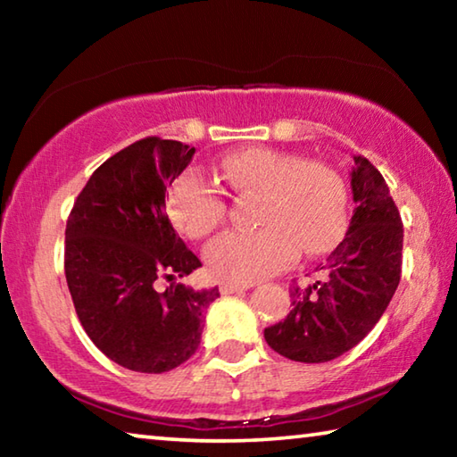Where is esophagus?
<instances>
[{
  "label": "esophagus",
  "mask_w": 457,
  "mask_h": 457,
  "mask_svg": "<svg viewBox=\"0 0 457 457\" xmlns=\"http://www.w3.org/2000/svg\"><path fill=\"white\" fill-rule=\"evenodd\" d=\"M253 282H221L220 290L221 294H231V292H239V290H247L252 288Z\"/></svg>",
  "instance_id": "obj_1"
}]
</instances>
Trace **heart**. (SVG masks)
<instances>
[{"mask_svg": "<svg viewBox=\"0 0 457 457\" xmlns=\"http://www.w3.org/2000/svg\"><path fill=\"white\" fill-rule=\"evenodd\" d=\"M220 173L237 193H256L258 229H234L205 247L215 278L262 280L290 264L300 252L320 256L343 239L349 226V185L335 167L300 154L247 146L226 154ZM169 215L187 237L201 239L228 215V199L195 171L169 191Z\"/></svg>", "mask_w": 457, "mask_h": 457, "instance_id": "1", "label": "heart"}]
</instances>
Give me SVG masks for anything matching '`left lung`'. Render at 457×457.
<instances>
[{
    "mask_svg": "<svg viewBox=\"0 0 457 457\" xmlns=\"http://www.w3.org/2000/svg\"><path fill=\"white\" fill-rule=\"evenodd\" d=\"M349 231L308 284L290 286L292 311L264 330L266 343L298 362H327L365 338L401 280L403 221L389 187L367 157L351 173Z\"/></svg>",
    "mask_w": 457,
    "mask_h": 457,
    "instance_id": "8db88e82",
    "label": "left lung"
}]
</instances>
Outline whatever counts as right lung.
<instances>
[{
    "label": "right lung",
    "mask_w": 457,
    "mask_h": 457,
    "mask_svg": "<svg viewBox=\"0 0 457 457\" xmlns=\"http://www.w3.org/2000/svg\"><path fill=\"white\" fill-rule=\"evenodd\" d=\"M195 146L161 137L106 159L66 221L64 274L82 328L108 359L138 373H165L197 351L204 312L218 288L169 284L201 266L177 236L165 193Z\"/></svg>",
    "instance_id": "obj_1"
}]
</instances>
